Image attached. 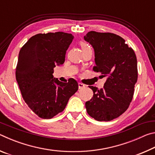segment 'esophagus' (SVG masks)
<instances>
[{
	"label": "esophagus",
	"instance_id": "1",
	"mask_svg": "<svg viewBox=\"0 0 155 155\" xmlns=\"http://www.w3.org/2000/svg\"><path fill=\"white\" fill-rule=\"evenodd\" d=\"M78 89H83L85 87V85L81 83H78Z\"/></svg>",
	"mask_w": 155,
	"mask_h": 155
}]
</instances>
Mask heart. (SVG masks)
<instances>
[{
    "label": "heart",
    "mask_w": 155,
    "mask_h": 155,
    "mask_svg": "<svg viewBox=\"0 0 155 155\" xmlns=\"http://www.w3.org/2000/svg\"><path fill=\"white\" fill-rule=\"evenodd\" d=\"M81 49L84 50V49L88 48V47H90V46H89L88 44H87L85 42H81Z\"/></svg>",
    "instance_id": "obj_1"
}]
</instances>
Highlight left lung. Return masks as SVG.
Listing matches in <instances>:
<instances>
[{
    "instance_id": "obj_1",
    "label": "left lung",
    "mask_w": 155,
    "mask_h": 155,
    "mask_svg": "<svg viewBox=\"0 0 155 155\" xmlns=\"http://www.w3.org/2000/svg\"><path fill=\"white\" fill-rule=\"evenodd\" d=\"M94 50V71L106 77L101 90L89 86L94 96L85 103L87 114L97 121H111L128 109L137 81V57L119 35L90 31L84 36Z\"/></svg>"
}]
</instances>
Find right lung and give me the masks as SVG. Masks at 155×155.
I'll return each instance as SVG.
<instances>
[{
	"label": "right lung",
	"instance_id": "1",
	"mask_svg": "<svg viewBox=\"0 0 155 155\" xmlns=\"http://www.w3.org/2000/svg\"><path fill=\"white\" fill-rule=\"evenodd\" d=\"M74 36L64 32L37 34L20 49L15 77L28 107L43 119L64 111L78 90L77 81L63 83L53 77V69L65 61V52Z\"/></svg>",
	"mask_w": 155,
	"mask_h": 155
}]
</instances>
